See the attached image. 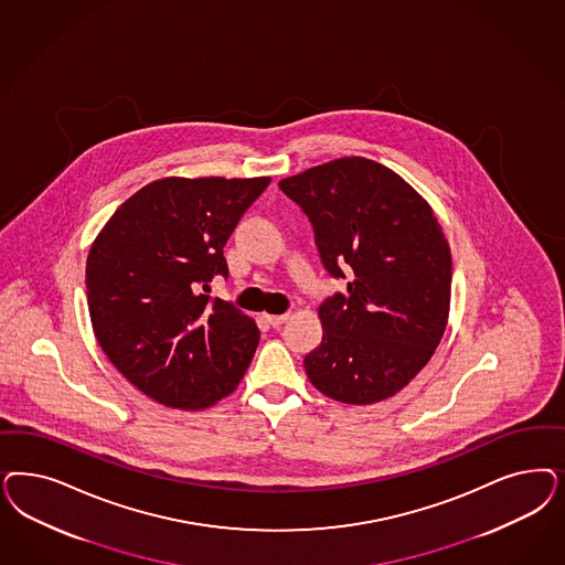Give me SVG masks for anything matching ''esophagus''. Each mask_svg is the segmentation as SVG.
<instances>
[{
	"label": "esophagus",
	"mask_w": 565,
	"mask_h": 565,
	"mask_svg": "<svg viewBox=\"0 0 565 565\" xmlns=\"http://www.w3.org/2000/svg\"><path fill=\"white\" fill-rule=\"evenodd\" d=\"M266 320L273 324V327H280V324H285L287 320H289V313H276V316H266Z\"/></svg>",
	"instance_id": "1"
}]
</instances>
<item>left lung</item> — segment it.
<instances>
[{"mask_svg": "<svg viewBox=\"0 0 565 565\" xmlns=\"http://www.w3.org/2000/svg\"><path fill=\"white\" fill-rule=\"evenodd\" d=\"M310 218L330 276L347 295L318 308L322 343L310 383L351 405L388 399L433 358L451 303V252L428 201L391 168L360 156L282 179Z\"/></svg>", "mask_w": 565, "mask_h": 565, "instance_id": "8db88e82", "label": "left lung"}]
</instances>
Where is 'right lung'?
Masks as SVG:
<instances>
[{"mask_svg": "<svg viewBox=\"0 0 565 565\" xmlns=\"http://www.w3.org/2000/svg\"><path fill=\"white\" fill-rule=\"evenodd\" d=\"M268 184L149 182L93 241L85 282L97 343L128 383L166 407L205 409L252 364L259 328L231 301L212 299L207 285L228 276L224 245Z\"/></svg>", "mask_w": 565, "mask_h": 565, "instance_id": "1", "label": "right lung"}]
</instances>
